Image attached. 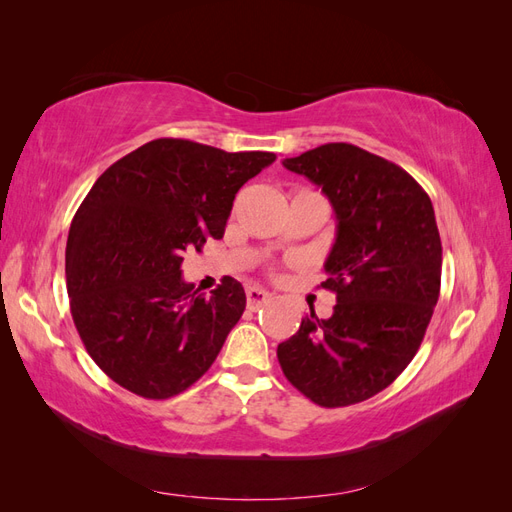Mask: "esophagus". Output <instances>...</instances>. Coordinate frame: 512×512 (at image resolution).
<instances>
[{
    "label": "esophagus",
    "mask_w": 512,
    "mask_h": 512,
    "mask_svg": "<svg viewBox=\"0 0 512 512\" xmlns=\"http://www.w3.org/2000/svg\"><path fill=\"white\" fill-rule=\"evenodd\" d=\"M245 299H247V307L254 309L262 303H267L271 299V292H267L265 288H258V286H250L245 290Z\"/></svg>",
    "instance_id": "1"
}]
</instances>
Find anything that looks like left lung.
<instances>
[{
  "label": "left lung",
  "mask_w": 512,
  "mask_h": 512,
  "mask_svg": "<svg viewBox=\"0 0 512 512\" xmlns=\"http://www.w3.org/2000/svg\"><path fill=\"white\" fill-rule=\"evenodd\" d=\"M284 166L320 185L337 218L324 262L333 316L316 312L277 346L284 376L322 408L384 391L421 348L440 297L442 241L427 192L404 168L356 145L327 143Z\"/></svg>",
  "instance_id": "obj_1"
}]
</instances>
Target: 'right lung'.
Listing matches in <instances>:
<instances>
[{
  "instance_id": "1",
  "label": "right lung",
  "mask_w": 512,
  "mask_h": 512,
  "mask_svg": "<svg viewBox=\"0 0 512 512\" xmlns=\"http://www.w3.org/2000/svg\"><path fill=\"white\" fill-rule=\"evenodd\" d=\"M271 162L269 151L158 138L85 196L66 245L70 312L91 359L123 389L168 399L213 365L245 290L226 275L211 297L198 294L181 277L183 254L224 237L235 194Z\"/></svg>"
}]
</instances>
